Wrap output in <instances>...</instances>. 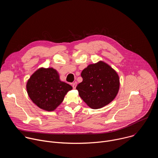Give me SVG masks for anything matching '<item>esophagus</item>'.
<instances>
[{
    "instance_id": "esophagus-1",
    "label": "esophagus",
    "mask_w": 158,
    "mask_h": 158,
    "mask_svg": "<svg viewBox=\"0 0 158 158\" xmlns=\"http://www.w3.org/2000/svg\"><path fill=\"white\" fill-rule=\"evenodd\" d=\"M72 85H73V89H76V86H77V82H74L72 84Z\"/></svg>"
}]
</instances>
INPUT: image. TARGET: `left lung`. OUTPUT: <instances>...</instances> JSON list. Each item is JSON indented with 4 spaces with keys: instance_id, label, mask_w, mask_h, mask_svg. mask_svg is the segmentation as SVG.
Masks as SVG:
<instances>
[{
    "instance_id": "1",
    "label": "left lung",
    "mask_w": 158,
    "mask_h": 158,
    "mask_svg": "<svg viewBox=\"0 0 158 158\" xmlns=\"http://www.w3.org/2000/svg\"><path fill=\"white\" fill-rule=\"evenodd\" d=\"M82 82L76 89L79 96L92 109L102 108L116 97L119 89V77L116 71L102 60L89 64L82 71Z\"/></svg>"
}]
</instances>
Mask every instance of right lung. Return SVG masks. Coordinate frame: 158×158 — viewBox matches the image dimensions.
Returning <instances> with one entry per match:
<instances>
[{"label":"right lung","instance_id":"add662e5","mask_svg":"<svg viewBox=\"0 0 158 158\" xmlns=\"http://www.w3.org/2000/svg\"><path fill=\"white\" fill-rule=\"evenodd\" d=\"M72 89L71 85L60 81L58 72L52 67H40L26 84L28 96L33 103L49 112L54 111Z\"/></svg>","mask_w":158,"mask_h":158}]
</instances>
